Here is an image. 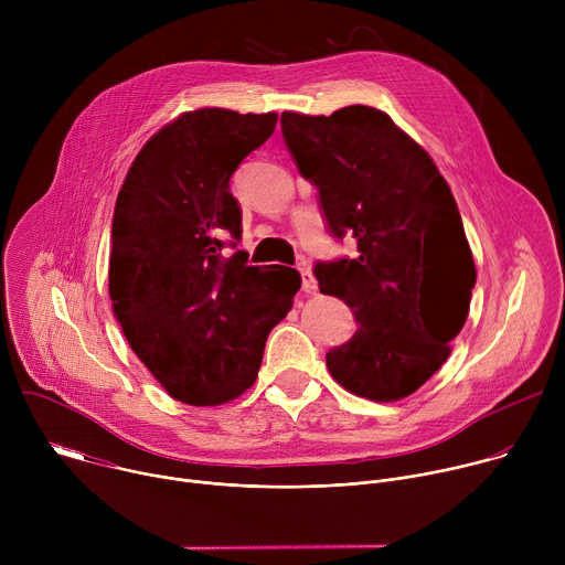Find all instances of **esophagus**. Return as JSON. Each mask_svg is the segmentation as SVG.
Segmentation results:
<instances>
[{
    "label": "esophagus",
    "instance_id": "obj_1",
    "mask_svg": "<svg viewBox=\"0 0 565 565\" xmlns=\"http://www.w3.org/2000/svg\"><path fill=\"white\" fill-rule=\"evenodd\" d=\"M299 275H301V290L308 292V295L317 292V281H315L308 264H299Z\"/></svg>",
    "mask_w": 565,
    "mask_h": 565
}]
</instances>
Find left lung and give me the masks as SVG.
<instances>
[{"mask_svg": "<svg viewBox=\"0 0 565 565\" xmlns=\"http://www.w3.org/2000/svg\"><path fill=\"white\" fill-rule=\"evenodd\" d=\"M281 134L329 232L358 241L355 259L315 266L319 290L358 321L327 366L355 395L407 397L449 358L476 284L454 194L431 156L380 109L284 111Z\"/></svg>", "mask_w": 565, "mask_h": 565, "instance_id": "obj_1", "label": "left lung"}]
</instances>
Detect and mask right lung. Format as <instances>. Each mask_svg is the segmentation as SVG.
Instances as JSON below:
<instances>
[{
  "mask_svg": "<svg viewBox=\"0 0 565 565\" xmlns=\"http://www.w3.org/2000/svg\"><path fill=\"white\" fill-rule=\"evenodd\" d=\"M275 125V111H185L145 142L116 199L114 315L138 360L185 405H223L253 386L301 286L295 268L221 255L223 238L230 248L241 238L230 179Z\"/></svg>",
  "mask_w": 565,
  "mask_h": 565,
  "instance_id": "1",
  "label": "right lung"
}]
</instances>
